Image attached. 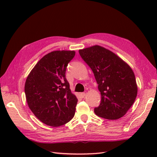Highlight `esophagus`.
<instances>
[{"label": "esophagus", "mask_w": 157, "mask_h": 157, "mask_svg": "<svg viewBox=\"0 0 157 157\" xmlns=\"http://www.w3.org/2000/svg\"><path fill=\"white\" fill-rule=\"evenodd\" d=\"M86 92H82V93H80V96L81 97H82V98H84L85 96H86Z\"/></svg>", "instance_id": "34e87169"}]
</instances>
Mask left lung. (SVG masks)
<instances>
[{
	"mask_svg": "<svg viewBox=\"0 0 157 157\" xmlns=\"http://www.w3.org/2000/svg\"><path fill=\"white\" fill-rule=\"evenodd\" d=\"M79 54L92 70L101 92V103L94 113L109 120L122 117L137 94L132 68L113 52L98 45L79 50Z\"/></svg>",
	"mask_w": 157,
	"mask_h": 157,
	"instance_id": "obj_1",
	"label": "left lung"
}]
</instances>
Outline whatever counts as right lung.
Masks as SVG:
<instances>
[{
	"label": "right lung",
	"instance_id": "right-lung-1",
	"mask_svg": "<svg viewBox=\"0 0 157 157\" xmlns=\"http://www.w3.org/2000/svg\"><path fill=\"white\" fill-rule=\"evenodd\" d=\"M75 55L71 50L52 52L38 61L26 79L28 106L46 125L62 126L75 115L78 99L65 77L67 64Z\"/></svg>",
	"mask_w": 157,
	"mask_h": 157
}]
</instances>
